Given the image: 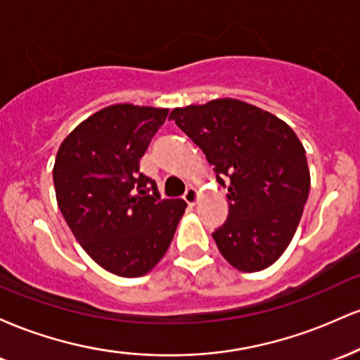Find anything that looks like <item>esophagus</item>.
<instances>
[{
	"mask_svg": "<svg viewBox=\"0 0 360 360\" xmlns=\"http://www.w3.org/2000/svg\"><path fill=\"white\" fill-rule=\"evenodd\" d=\"M184 201H186V203H188L189 206L196 205V201H198V193H196V189H194V188H188V189H186V193H184Z\"/></svg>",
	"mask_w": 360,
	"mask_h": 360,
	"instance_id": "obj_1",
	"label": "esophagus"
}]
</instances>
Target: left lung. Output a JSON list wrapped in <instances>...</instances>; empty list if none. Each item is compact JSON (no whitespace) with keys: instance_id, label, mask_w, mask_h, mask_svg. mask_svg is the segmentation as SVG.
Masks as SVG:
<instances>
[{"instance_id":"8db88e82","label":"left lung","mask_w":360,"mask_h":360,"mask_svg":"<svg viewBox=\"0 0 360 360\" xmlns=\"http://www.w3.org/2000/svg\"><path fill=\"white\" fill-rule=\"evenodd\" d=\"M229 188V217L212 233L238 271L274 264L295 235L309 193L307 152L269 111L232 98L171 111Z\"/></svg>"}]
</instances>
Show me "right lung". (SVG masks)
<instances>
[{
  "mask_svg": "<svg viewBox=\"0 0 360 360\" xmlns=\"http://www.w3.org/2000/svg\"><path fill=\"white\" fill-rule=\"evenodd\" d=\"M169 110L113 105L76 127L53 166L57 205L76 240L103 269L137 278L164 257L183 200H160L140 157Z\"/></svg>",
  "mask_w": 360,
  "mask_h": 360,
  "instance_id": "add662e5",
  "label": "right lung"
}]
</instances>
